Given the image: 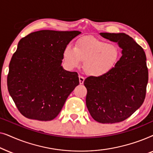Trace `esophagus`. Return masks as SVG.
<instances>
[{
  "mask_svg": "<svg viewBox=\"0 0 153 153\" xmlns=\"http://www.w3.org/2000/svg\"><path fill=\"white\" fill-rule=\"evenodd\" d=\"M79 83H80V84H83V82H84V80H85L84 77H83V76H81V75H79Z\"/></svg>",
  "mask_w": 153,
  "mask_h": 153,
  "instance_id": "esophagus-1",
  "label": "esophagus"
}]
</instances>
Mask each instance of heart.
Returning <instances> with one entry per match:
<instances>
[{
    "instance_id": "obj_1",
    "label": "heart",
    "mask_w": 153,
    "mask_h": 153,
    "mask_svg": "<svg viewBox=\"0 0 153 153\" xmlns=\"http://www.w3.org/2000/svg\"><path fill=\"white\" fill-rule=\"evenodd\" d=\"M65 62L70 68L79 66L84 61L83 68L88 74L104 76L110 72L118 62L119 50L116 45L92 37L81 38L76 47H66L63 51Z\"/></svg>"
}]
</instances>
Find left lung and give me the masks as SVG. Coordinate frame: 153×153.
Wrapping results in <instances>:
<instances>
[{"mask_svg": "<svg viewBox=\"0 0 153 153\" xmlns=\"http://www.w3.org/2000/svg\"><path fill=\"white\" fill-rule=\"evenodd\" d=\"M100 35L118 43L122 56L108 74L85 79V102L97 122L120 123L131 116L145 100L148 81L146 53L125 33H101Z\"/></svg>", "mask_w": 153, "mask_h": 153, "instance_id": "left-lung-1", "label": "left lung"}]
</instances>
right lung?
<instances>
[{"label": "right lung", "mask_w": 153, "mask_h": 153, "mask_svg": "<svg viewBox=\"0 0 153 153\" xmlns=\"http://www.w3.org/2000/svg\"><path fill=\"white\" fill-rule=\"evenodd\" d=\"M80 31L42 30L19 42L9 65L7 88L18 110L29 119L51 120L79 84L78 74L62 68L63 51Z\"/></svg>", "instance_id": "obj_1"}]
</instances>
